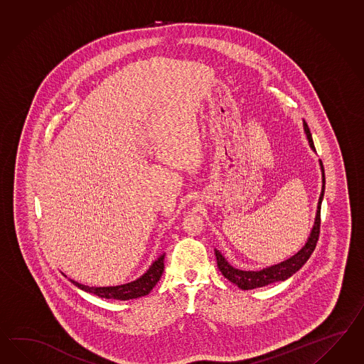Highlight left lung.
I'll return each instance as SVG.
<instances>
[{"label": "left lung", "mask_w": 364, "mask_h": 364, "mask_svg": "<svg viewBox=\"0 0 364 364\" xmlns=\"http://www.w3.org/2000/svg\"><path fill=\"white\" fill-rule=\"evenodd\" d=\"M304 130L306 134L308 142L311 144V150L316 151L314 143L311 139V130H309V127H308L305 121H304ZM319 167H321V172H322V189H321V195H319L314 225L311 228V235L308 237L306 243L293 257H288L287 260L280 262V263L274 264V266L259 269V271H243V269L234 268L225 259L221 252L215 248L214 252H215V257H217V266L220 268L222 275L225 276L228 280H230L231 283L235 284L238 288L243 289V291L266 287L268 284L287 280L288 277H291L293 274H296L308 262V259L311 257V252L314 251L317 240H318L319 225H321V204H322L323 193H325V169H323V164H322L321 160H319Z\"/></svg>", "instance_id": "left-lung-1"}]
</instances>
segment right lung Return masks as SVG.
I'll return each mask as SVG.
<instances>
[{
	"label": "right lung",
	"instance_id": "right-lung-1",
	"mask_svg": "<svg viewBox=\"0 0 364 364\" xmlns=\"http://www.w3.org/2000/svg\"><path fill=\"white\" fill-rule=\"evenodd\" d=\"M163 271H164V254H161L156 260H154L152 264L149 267V269L141 277L135 279L130 283L121 284L116 287H89V285L77 283L72 279H70V282L77 288H80L81 291L96 294L101 299H114V300L126 301V300L138 299L149 294L152 291V288L159 282Z\"/></svg>",
	"mask_w": 364,
	"mask_h": 364
}]
</instances>
